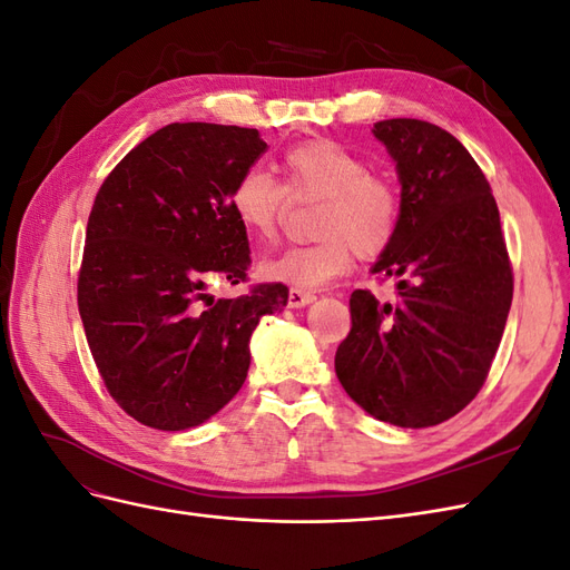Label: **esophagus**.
<instances>
[{
	"label": "esophagus",
	"instance_id": "1",
	"mask_svg": "<svg viewBox=\"0 0 570 570\" xmlns=\"http://www.w3.org/2000/svg\"><path fill=\"white\" fill-rule=\"evenodd\" d=\"M314 299H316L314 292L297 289V287H292L289 295H287V304H289L292 308H302V306H306V304H312Z\"/></svg>",
	"mask_w": 570,
	"mask_h": 570
}]
</instances>
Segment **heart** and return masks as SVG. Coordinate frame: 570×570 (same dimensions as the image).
<instances>
[{
	"label": "heart",
	"instance_id": "b5f03b06",
	"mask_svg": "<svg viewBox=\"0 0 570 570\" xmlns=\"http://www.w3.org/2000/svg\"><path fill=\"white\" fill-rule=\"evenodd\" d=\"M285 183L252 166L237 176L228 204L239 228L273 243L289 206L321 199L314 245L289 247L262 264V275L297 289L321 287L350 271L354 256L390 249L402 226V193L394 178L371 170L366 159L335 140H306L283 154Z\"/></svg>",
	"mask_w": 570,
	"mask_h": 570
}]
</instances>
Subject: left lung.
I'll use <instances>...</instances> for the list:
<instances>
[{
	"mask_svg": "<svg viewBox=\"0 0 570 570\" xmlns=\"http://www.w3.org/2000/svg\"><path fill=\"white\" fill-rule=\"evenodd\" d=\"M402 183V226L377 258L396 302L354 289L335 373L352 400L400 428L438 425L485 385L504 335L513 271L490 183L452 132L419 118L377 120Z\"/></svg>",
	"mask_w": 570,
	"mask_h": 570,
	"instance_id": "left-lung-1",
	"label": "left lung"
}]
</instances>
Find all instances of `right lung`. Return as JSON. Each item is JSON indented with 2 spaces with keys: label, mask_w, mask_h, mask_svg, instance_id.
I'll return each instance as SVG.
<instances>
[{
  "label": "right lung",
  "mask_w": 570,
  "mask_h": 570,
  "mask_svg": "<svg viewBox=\"0 0 570 570\" xmlns=\"http://www.w3.org/2000/svg\"><path fill=\"white\" fill-rule=\"evenodd\" d=\"M266 151L256 128L170 124L135 149L95 197L78 308L97 371L128 416L157 430L212 419L243 387L258 318L287 306L283 283H247L249 243L228 195Z\"/></svg>",
  "instance_id": "add662e5"
}]
</instances>
